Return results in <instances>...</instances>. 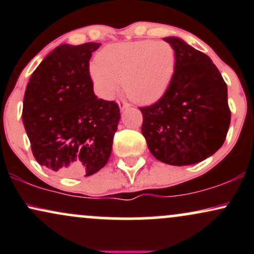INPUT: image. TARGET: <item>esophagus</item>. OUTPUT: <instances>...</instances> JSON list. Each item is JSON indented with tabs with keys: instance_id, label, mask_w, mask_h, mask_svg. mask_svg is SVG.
<instances>
[{
	"instance_id": "esophagus-1",
	"label": "esophagus",
	"mask_w": 254,
	"mask_h": 254,
	"mask_svg": "<svg viewBox=\"0 0 254 254\" xmlns=\"http://www.w3.org/2000/svg\"><path fill=\"white\" fill-rule=\"evenodd\" d=\"M118 105H119V109H121V111H124V110H127V107H130V104L127 103V100H124V99H121V100L118 101Z\"/></svg>"
}]
</instances>
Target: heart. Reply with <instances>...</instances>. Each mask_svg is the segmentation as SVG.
Segmentation results:
<instances>
[{"mask_svg":"<svg viewBox=\"0 0 254 254\" xmlns=\"http://www.w3.org/2000/svg\"><path fill=\"white\" fill-rule=\"evenodd\" d=\"M174 71L176 52L170 43L139 40L106 46L89 74L103 98H112L122 83L133 101L150 103L164 95Z\"/></svg>","mask_w":254,"mask_h":254,"instance_id":"b5f03b06","label":"heart"}]
</instances>
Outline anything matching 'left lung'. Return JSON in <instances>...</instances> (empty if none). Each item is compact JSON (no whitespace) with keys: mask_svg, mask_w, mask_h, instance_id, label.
Masks as SVG:
<instances>
[{"mask_svg":"<svg viewBox=\"0 0 254 254\" xmlns=\"http://www.w3.org/2000/svg\"><path fill=\"white\" fill-rule=\"evenodd\" d=\"M164 39L176 52V71L164 97L139 109L142 133L156 160L193 165L222 147L230 124L228 90L210 57L182 38Z\"/></svg>","mask_w":254,"mask_h":254,"instance_id":"8db88e82","label":"left lung"}]
</instances>
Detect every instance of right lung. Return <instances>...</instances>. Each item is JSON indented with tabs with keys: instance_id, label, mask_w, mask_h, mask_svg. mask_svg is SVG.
Instances as JSON below:
<instances>
[{
	"instance_id": "right-lung-1",
	"label": "right lung",
	"mask_w": 254,
	"mask_h": 254,
	"mask_svg": "<svg viewBox=\"0 0 254 254\" xmlns=\"http://www.w3.org/2000/svg\"><path fill=\"white\" fill-rule=\"evenodd\" d=\"M100 43L62 44L31 75L22 122L39 165L60 176H92L109 161L118 105L98 99L89 60Z\"/></svg>"
}]
</instances>
